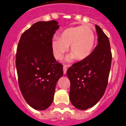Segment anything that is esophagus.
Instances as JSON below:
<instances>
[{"instance_id":"obj_1","label":"esophagus","mask_w":126,"mask_h":126,"mask_svg":"<svg viewBox=\"0 0 126 126\" xmlns=\"http://www.w3.org/2000/svg\"><path fill=\"white\" fill-rule=\"evenodd\" d=\"M67 66H66V65H64V66H63V73H64V74H66V73H67Z\"/></svg>"}]
</instances>
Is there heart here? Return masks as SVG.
I'll return each mask as SVG.
<instances>
[{"instance_id": "b5f03b06", "label": "heart", "mask_w": 126, "mask_h": 126, "mask_svg": "<svg viewBox=\"0 0 126 126\" xmlns=\"http://www.w3.org/2000/svg\"><path fill=\"white\" fill-rule=\"evenodd\" d=\"M96 42L95 32L88 26H78L65 29L60 34V37H55L51 42L53 56L57 60L63 59L65 53L70 51L66 61L71 62L77 57L78 60L88 58L94 50Z\"/></svg>"}]
</instances>
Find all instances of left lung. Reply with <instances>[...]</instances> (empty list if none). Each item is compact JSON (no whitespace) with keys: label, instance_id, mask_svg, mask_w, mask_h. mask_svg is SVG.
I'll return each instance as SVG.
<instances>
[{"label":"left lung","instance_id":"left-lung-1","mask_svg":"<svg viewBox=\"0 0 126 126\" xmlns=\"http://www.w3.org/2000/svg\"><path fill=\"white\" fill-rule=\"evenodd\" d=\"M98 44L86 59L73 64L67 72L71 82L69 97L79 110L94 107L103 97L107 86L111 67L109 40L95 25Z\"/></svg>","mask_w":126,"mask_h":126}]
</instances>
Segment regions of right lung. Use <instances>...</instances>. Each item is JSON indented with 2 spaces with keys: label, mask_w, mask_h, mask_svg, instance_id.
I'll return each mask as SVG.
<instances>
[{
  "label": "right lung",
  "mask_w": 126,
  "mask_h": 126,
  "mask_svg": "<svg viewBox=\"0 0 126 126\" xmlns=\"http://www.w3.org/2000/svg\"><path fill=\"white\" fill-rule=\"evenodd\" d=\"M59 28L55 20L38 21L21 35L17 48L18 83L26 102L44 110L53 101L55 86L63 75V65L53 56L51 42Z\"/></svg>",
  "instance_id": "obj_1"
}]
</instances>
